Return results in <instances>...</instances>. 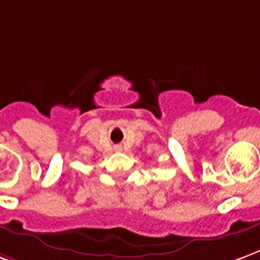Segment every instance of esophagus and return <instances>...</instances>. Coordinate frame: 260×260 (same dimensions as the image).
Segmentation results:
<instances>
[{
    "label": "esophagus",
    "instance_id": "obj_1",
    "mask_svg": "<svg viewBox=\"0 0 260 260\" xmlns=\"http://www.w3.org/2000/svg\"><path fill=\"white\" fill-rule=\"evenodd\" d=\"M115 150H121V149H120V147H118V146H117V147H115Z\"/></svg>",
    "mask_w": 260,
    "mask_h": 260
}]
</instances>
